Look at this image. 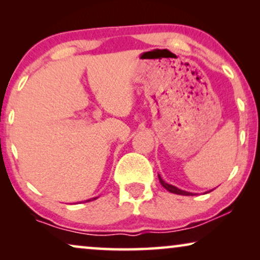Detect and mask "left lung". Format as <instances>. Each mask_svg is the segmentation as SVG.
Masks as SVG:
<instances>
[{
    "mask_svg": "<svg viewBox=\"0 0 260 260\" xmlns=\"http://www.w3.org/2000/svg\"><path fill=\"white\" fill-rule=\"evenodd\" d=\"M158 179H159V182H161L162 186L165 187L167 190L170 191V193H174V194H179V195H194L193 193H190V191H186V190L179 189V188L175 187V186H173V184H169V183L165 182V181L162 180V177L159 176V175H158ZM212 190H213V189H212ZM209 191H211V190H209ZM209 191H206V193H209Z\"/></svg>",
    "mask_w": 260,
    "mask_h": 260,
    "instance_id": "1",
    "label": "left lung"
}]
</instances>
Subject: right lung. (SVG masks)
Here are the masks:
<instances>
[{"instance_id":"1","label":"right lung","mask_w":260,"mask_h":260,"mask_svg":"<svg viewBox=\"0 0 260 260\" xmlns=\"http://www.w3.org/2000/svg\"><path fill=\"white\" fill-rule=\"evenodd\" d=\"M95 199H97V198H92V199H88V200H86V201H87V202H88V201H93V200H95Z\"/></svg>"}]
</instances>
